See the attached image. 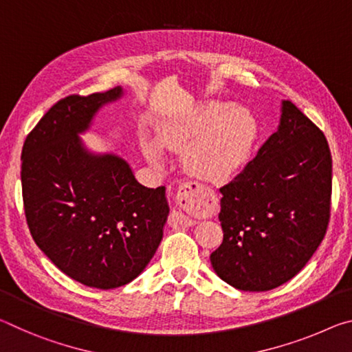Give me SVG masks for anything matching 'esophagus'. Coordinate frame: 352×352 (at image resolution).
Masks as SVG:
<instances>
[{"mask_svg":"<svg viewBox=\"0 0 352 352\" xmlns=\"http://www.w3.org/2000/svg\"><path fill=\"white\" fill-rule=\"evenodd\" d=\"M176 201L179 209H173L168 221L173 228H190L195 224L193 218H190L186 210L190 209H206L207 197L206 190L198 182H186L177 190Z\"/></svg>","mask_w":352,"mask_h":352,"instance_id":"34e87169","label":"esophagus"}]
</instances>
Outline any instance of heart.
<instances>
[{"label": "heart", "instance_id": "obj_1", "mask_svg": "<svg viewBox=\"0 0 352 352\" xmlns=\"http://www.w3.org/2000/svg\"><path fill=\"white\" fill-rule=\"evenodd\" d=\"M254 138V124L245 112L210 101L160 132V145L186 151L184 160L195 176L210 182L226 181L243 165ZM153 164L162 162L154 145L146 146Z\"/></svg>", "mask_w": 352, "mask_h": 352}]
</instances>
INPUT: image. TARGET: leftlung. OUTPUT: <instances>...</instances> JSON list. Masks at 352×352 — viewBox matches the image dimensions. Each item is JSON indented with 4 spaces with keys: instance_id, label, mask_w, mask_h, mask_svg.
Listing matches in <instances>:
<instances>
[{
    "instance_id": "obj_1",
    "label": "left lung",
    "mask_w": 352,
    "mask_h": 352,
    "mask_svg": "<svg viewBox=\"0 0 352 352\" xmlns=\"http://www.w3.org/2000/svg\"><path fill=\"white\" fill-rule=\"evenodd\" d=\"M220 192L215 273L245 292L285 284L306 267L329 224L332 157L324 134L282 101L278 131Z\"/></svg>"
}]
</instances>
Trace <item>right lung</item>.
<instances>
[{
  "label": "right lung",
  "mask_w": 352,
  "mask_h": 352,
  "mask_svg": "<svg viewBox=\"0 0 352 352\" xmlns=\"http://www.w3.org/2000/svg\"><path fill=\"white\" fill-rule=\"evenodd\" d=\"M122 87L70 95L46 112L21 151V190L31 235L62 273L94 289L134 280L155 254L168 217L165 187L137 182L115 154L78 137Z\"/></svg>",
  "instance_id": "obj_1"
}]
</instances>
